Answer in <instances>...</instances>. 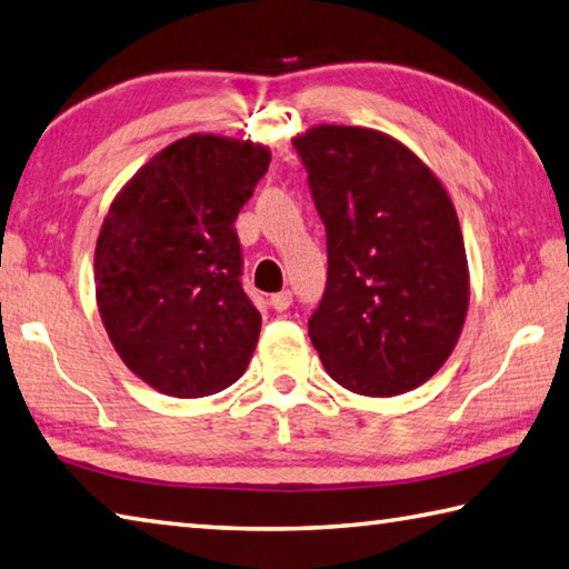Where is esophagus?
<instances>
[{
  "label": "esophagus",
  "mask_w": 569,
  "mask_h": 569,
  "mask_svg": "<svg viewBox=\"0 0 569 569\" xmlns=\"http://www.w3.org/2000/svg\"><path fill=\"white\" fill-rule=\"evenodd\" d=\"M291 303H293V293L291 291H281V293H273L271 296V308H273V311H278V313L288 311V308H291Z\"/></svg>",
  "instance_id": "1"
}]
</instances>
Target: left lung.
<instances>
[{
	"instance_id": "obj_1",
	"label": "left lung",
	"mask_w": 569,
	"mask_h": 569,
	"mask_svg": "<svg viewBox=\"0 0 569 569\" xmlns=\"http://www.w3.org/2000/svg\"><path fill=\"white\" fill-rule=\"evenodd\" d=\"M326 226L328 281L308 336L338 386L370 398L426 383L470 301L448 191L398 139L320 123L293 139Z\"/></svg>"
}]
</instances>
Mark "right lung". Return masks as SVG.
<instances>
[{
    "instance_id": "add662e5",
    "label": "right lung",
    "mask_w": 569,
    "mask_h": 569,
    "mask_svg": "<svg viewBox=\"0 0 569 569\" xmlns=\"http://www.w3.org/2000/svg\"><path fill=\"white\" fill-rule=\"evenodd\" d=\"M271 163L261 143L191 133L133 173L101 223L94 286L119 358L173 398L243 376L261 313L243 293L233 221Z\"/></svg>"
}]
</instances>
